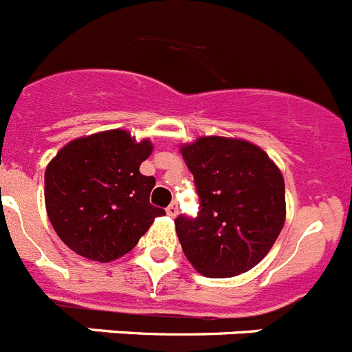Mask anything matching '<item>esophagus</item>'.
<instances>
[{
	"label": "esophagus",
	"instance_id": "1",
	"mask_svg": "<svg viewBox=\"0 0 352 352\" xmlns=\"http://www.w3.org/2000/svg\"><path fill=\"white\" fill-rule=\"evenodd\" d=\"M167 215H169V217H176V215H178V203H176V201H173V203L167 206Z\"/></svg>",
	"mask_w": 352,
	"mask_h": 352
}]
</instances>
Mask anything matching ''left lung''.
I'll list each match as a JSON object with an SVG mask.
<instances>
[{"label": "left lung", "mask_w": 352, "mask_h": 352, "mask_svg": "<svg viewBox=\"0 0 352 352\" xmlns=\"http://www.w3.org/2000/svg\"><path fill=\"white\" fill-rule=\"evenodd\" d=\"M194 174L199 213L176 217L183 253L197 272L231 278L263 260L285 224L281 170L254 144L201 137L182 146Z\"/></svg>", "instance_id": "left-lung-1"}]
</instances>
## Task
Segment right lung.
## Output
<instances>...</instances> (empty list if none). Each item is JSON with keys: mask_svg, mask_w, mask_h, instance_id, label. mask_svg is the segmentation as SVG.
Here are the masks:
<instances>
[{"mask_svg": "<svg viewBox=\"0 0 352 352\" xmlns=\"http://www.w3.org/2000/svg\"><path fill=\"white\" fill-rule=\"evenodd\" d=\"M153 144L124 130H108L69 142L47 164L44 199L56 235L94 262L124 256L164 208L149 203L153 176L140 174Z\"/></svg>", "mask_w": 352, "mask_h": 352, "instance_id": "1", "label": "right lung"}]
</instances>
